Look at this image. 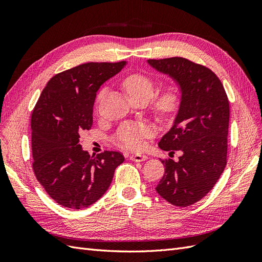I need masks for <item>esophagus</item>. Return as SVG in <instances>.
Instances as JSON below:
<instances>
[{"instance_id":"1","label":"esophagus","mask_w":262,"mask_h":262,"mask_svg":"<svg viewBox=\"0 0 262 262\" xmlns=\"http://www.w3.org/2000/svg\"><path fill=\"white\" fill-rule=\"evenodd\" d=\"M130 160L133 162H143L147 160L146 155H142V154H132L130 155Z\"/></svg>"}]
</instances>
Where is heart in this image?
<instances>
[{
  "label": "heart",
  "mask_w": 262,
  "mask_h": 262,
  "mask_svg": "<svg viewBox=\"0 0 262 262\" xmlns=\"http://www.w3.org/2000/svg\"><path fill=\"white\" fill-rule=\"evenodd\" d=\"M123 89L130 100L148 101L155 93L153 78L141 73H132L122 81ZM104 96L100 92L97 96L99 102ZM181 106V94L176 86H167L153 98L150 108L160 120H168L175 116ZM153 136L152 126L145 123H124L118 129L115 142L125 149L139 150L144 145V139Z\"/></svg>",
  "instance_id": "obj_1"
}]
</instances>
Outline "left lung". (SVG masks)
I'll return each instance as SVG.
<instances>
[{
    "instance_id": "8db88e82",
    "label": "left lung",
    "mask_w": 262,
    "mask_h": 262,
    "mask_svg": "<svg viewBox=\"0 0 262 262\" xmlns=\"http://www.w3.org/2000/svg\"><path fill=\"white\" fill-rule=\"evenodd\" d=\"M181 89V106L171 129L161 139L164 150H181L179 161L161 160L165 173L156 191L166 201L188 207L207 195L226 166L229 102L216 74L181 57L149 59Z\"/></svg>"
}]
</instances>
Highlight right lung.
Returning <instances> with one entry per match:
<instances>
[{
	"label": "right lung",
	"mask_w": 262,
	"mask_h": 262,
	"mask_svg": "<svg viewBox=\"0 0 262 262\" xmlns=\"http://www.w3.org/2000/svg\"><path fill=\"white\" fill-rule=\"evenodd\" d=\"M125 63L89 62L55 74L33 110V169L46 192L62 207L78 210L96 202L124 161L115 150L91 156L78 142L93 125L99 87Z\"/></svg>",
	"instance_id": "1"
}]
</instances>
